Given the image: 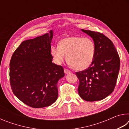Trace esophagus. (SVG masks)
<instances>
[{
    "label": "esophagus",
    "instance_id": "34e87169",
    "mask_svg": "<svg viewBox=\"0 0 129 129\" xmlns=\"http://www.w3.org/2000/svg\"><path fill=\"white\" fill-rule=\"evenodd\" d=\"M64 73L65 74H69V73H71V72L69 71V70L67 69H64Z\"/></svg>",
    "mask_w": 129,
    "mask_h": 129
}]
</instances>
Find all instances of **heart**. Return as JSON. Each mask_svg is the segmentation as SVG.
I'll use <instances>...</instances> for the list:
<instances>
[{
  "label": "heart",
  "instance_id": "obj_1",
  "mask_svg": "<svg viewBox=\"0 0 129 129\" xmlns=\"http://www.w3.org/2000/svg\"><path fill=\"white\" fill-rule=\"evenodd\" d=\"M96 51L94 41L89 38L69 36L60 41L59 45H53L51 54L54 62L61 64L67 55L68 64L76 71H83L92 64Z\"/></svg>",
  "mask_w": 129,
  "mask_h": 129
}]
</instances>
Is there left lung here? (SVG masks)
Masks as SVG:
<instances>
[{
	"mask_svg": "<svg viewBox=\"0 0 129 129\" xmlns=\"http://www.w3.org/2000/svg\"><path fill=\"white\" fill-rule=\"evenodd\" d=\"M81 30L93 39L96 51L90 66L76 73L80 81L78 92L86 101H100L114 90L120 68L119 57L112 41L104 34Z\"/></svg>",
	"mask_w": 129,
	"mask_h": 129,
	"instance_id": "left-lung-1",
	"label": "left lung"
}]
</instances>
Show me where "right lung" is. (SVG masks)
I'll use <instances>...</instances> for the list:
<instances>
[{
  "label": "right lung",
  "mask_w": 129,
  "mask_h": 129,
  "mask_svg": "<svg viewBox=\"0 0 129 129\" xmlns=\"http://www.w3.org/2000/svg\"><path fill=\"white\" fill-rule=\"evenodd\" d=\"M53 30L23 41L10 63L12 90L24 104L34 108L51 105L58 97L57 82L64 76L61 65L52 62Z\"/></svg>",
  "instance_id": "obj_1"
}]
</instances>
